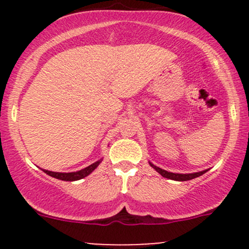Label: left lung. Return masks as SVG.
<instances>
[{"mask_svg": "<svg viewBox=\"0 0 249 249\" xmlns=\"http://www.w3.org/2000/svg\"><path fill=\"white\" fill-rule=\"evenodd\" d=\"M148 164H150L151 167H153L154 170H156L159 174H161L164 178H167V179H171V180H176V181H187V180L198 178V177L202 176V174L206 173L208 171V170H204V171H200V172L185 173V174L184 173H173V172H168V171H165L160 167L156 166V165H153L151 161L148 162Z\"/></svg>", "mask_w": 249, "mask_h": 249, "instance_id": "obj_1", "label": "left lung"}]
</instances>
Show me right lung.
Listing matches in <instances>:
<instances>
[{"mask_svg":"<svg viewBox=\"0 0 249 249\" xmlns=\"http://www.w3.org/2000/svg\"><path fill=\"white\" fill-rule=\"evenodd\" d=\"M103 159L101 160H97L93 162V164L89 165L88 167L83 168V170H79V171H76V172H53V171H48V170H43L45 173L48 174V176L50 177H53V178L56 179H59V180H64V181H76V180H79V179H83L85 178V177H88L89 174L92 173L93 171L96 170L97 167H98V165L101 164Z\"/></svg>","mask_w":249,"mask_h":249,"instance_id":"obj_1","label":"right lung"}]
</instances>
